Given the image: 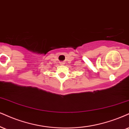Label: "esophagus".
Listing matches in <instances>:
<instances>
[{
    "mask_svg": "<svg viewBox=\"0 0 129 129\" xmlns=\"http://www.w3.org/2000/svg\"><path fill=\"white\" fill-rule=\"evenodd\" d=\"M60 64H61V65H63V64H64V63H63V62H61V63H60Z\"/></svg>",
    "mask_w": 129,
    "mask_h": 129,
    "instance_id": "obj_1",
    "label": "esophagus"
}]
</instances>
